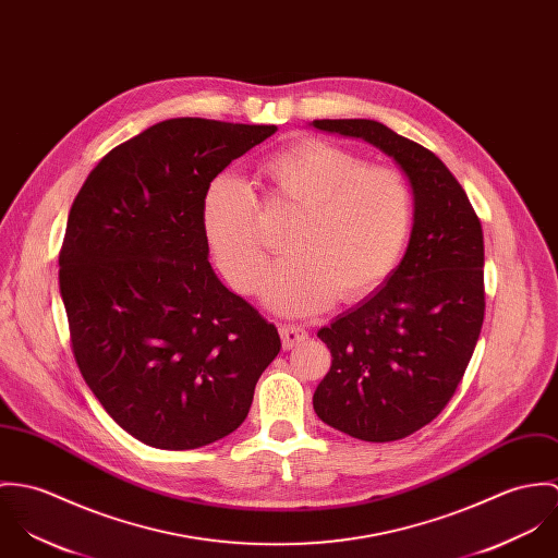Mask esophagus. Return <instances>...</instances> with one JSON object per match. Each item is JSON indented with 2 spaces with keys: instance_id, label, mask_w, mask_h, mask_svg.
Segmentation results:
<instances>
[{
  "instance_id": "obj_1",
  "label": "esophagus",
  "mask_w": 558,
  "mask_h": 558,
  "mask_svg": "<svg viewBox=\"0 0 558 558\" xmlns=\"http://www.w3.org/2000/svg\"><path fill=\"white\" fill-rule=\"evenodd\" d=\"M280 338H282L284 349H293L308 340V331L300 325H280Z\"/></svg>"
}]
</instances>
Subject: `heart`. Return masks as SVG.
Masks as SVG:
<instances>
[{
  "label": "heart",
  "instance_id": "1",
  "mask_svg": "<svg viewBox=\"0 0 558 558\" xmlns=\"http://www.w3.org/2000/svg\"><path fill=\"white\" fill-rule=\"evenodd\" d=\"M274 198L298 211L287 256L260 267L256 201L246 180L216 175L201 201V229L220 271L242 293L282 314L327 308L338 295L362 300L398 267L413 227V192L391 167L323 141L295 143L263 162Z\"/></svg>",
  "mask_w": 558,
  "mask_h": 558
}]
</instances>
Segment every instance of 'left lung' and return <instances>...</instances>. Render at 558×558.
<instances>
[{
	"label": "left lung",
	"instance_id": "8db88e82",
	"mask_svg": "<svg viewBox=\"0 0 558 558\" xmlns=\"http://www.w3.org/2000/svg\"><path fill=\"white\" fill-rule=\"evenodd\" d=\"M389 156L413 192L409 246L391 276L318 338L331 368L312 404L327 426L387 442L445 409L484 323V233L466 192L426 147L374 120H314Z\"/></svg>",
	"mask_w": 558,
	"mask_h": 558
}]
</instances>
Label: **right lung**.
I'll list each match as a JSON object with an SVG mask.
<instances>
[{
  "label": "right lung",
  "mask_w": 558,
  "mask_h": 558,
  "mask_svg": "<svg viewBox=\"0 0 558 558\" xmlns=\"http://www.w3.org/2000/svg\"><path fill=\"white\" fill-rule=\"evenodd\" d=\"M276 125L175 118L111 149L78 190L60 254L72 351L141 442L196 449L238 430L278 329L229 291L201 229L207 184Z\"/></svg>",
  "instance_id": "right-lung-1"
}]
</instances>
